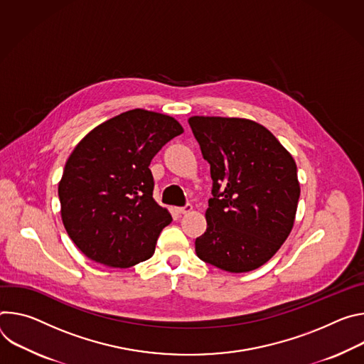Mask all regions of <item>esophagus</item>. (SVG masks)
Returning <instances> with one entry per match:
<instances>
[{"mask_svg": "<svg viewBox=\"0 0 364 364\" xmlns=\"http://www.w3.org/2000/svg\"><path fill=\"white\" fill-rule=\"evenodd\" d=\"M192 211V205L191 204H186L185 207H181V208H176V213L179 214H188Z\"/></svg>", "mask_w": 364, "mask_h": 364, "instance_id": "esophagus-1", "label": "esophagus"}]
</instances>
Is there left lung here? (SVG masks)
<instances>
[{
  "label": "left lung",
  "instance_id": "1",
  "mask_svg": "<svg viewBox=\"0 0 364 364\" xmlns=\"http://www.w3.org/2000/svg\"><path fill=\"white\" fill-rule=\"evenodd\" d=\"M188 123L210 164L214 195L196 256L230 273L255 270L294 228L301 195L295 160L253 119L193 115Z\"/></svg>",
  "mask_w": 364,
  "mask_h": 364
}]
</instances>
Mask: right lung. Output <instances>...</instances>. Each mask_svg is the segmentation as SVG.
<instances>
[{"mask_svg": "<svg viewBox=\"0 0 364 364\" xmlns=\"http://www.w3.org/2000/svg\"><path fill=\"white\" fill-rule=\"evenodd\" d=\"M182 133L173 117L136 108L104 121L76 144L58 192L65 230L88 259L127 269L153 256L172 215L153 198L149 166Z\"/></svg>", "mask_w": 364, "mask_h": 364, "instance_id": "add662e5", "label": "right lung"}]
</instances>
